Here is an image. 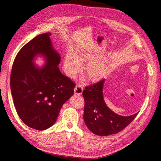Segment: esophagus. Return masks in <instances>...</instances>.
I'll use <instances>...</instances> for the list:
<instances>
[{
    "label": "esophagus",
    "instance_id": "esophagus-1",
    "mask_svg": "<svg viewBox=\"0 0 161 161\" xmlns=\"http://www.w3.org/2000/svg\"><path fill=\"white\" fill-rule=\"evenodd\" d=\"M83 92V87L80 85H77L74 88V93L75 94L81 95Z\"/></svg>",
    "mask_w": 161,
    "mask_h": 161
}]
</instances>
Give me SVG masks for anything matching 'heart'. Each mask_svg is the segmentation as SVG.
<instances>
[{"label": "heart", "mask_w": 161, "mask_h": 161, "mask_svg": "<svg viewBox=\"0 0 161 161\" xmlns=\"http://www.w3.org/2000/svg\"><path fill=\"white\" fill-rule=\"evenodd\" d=\"M96 57L89 53L80 52L67 54L64 59V69L70 77L74 76L81 69V65L89 62L85 67V74L89 80L97 81L104 77L108 70L106 64L99 61H95Z\"/></svg>", "instance_id": "obj_1"}]
</instances>
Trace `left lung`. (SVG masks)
Returning a JSON list of instances; mask_svg holds the SVG:
<instances>
[{"label": "left lung", "mask_w": 161, "mask_h": 161, "mask_svg": "<svg viewBox=\"0 0 161 161\" xmlns=\"http://www.w3.org/2000/svg\"><path fill=\"white\" fill-rule=\"evenodd\" d=\"M105 79L86 87L84 120L90 130L98 136H108L122 131L137 116H124L114 112L106 104L103 96Z\"/></svg>", "instance_id": "1"}]
</instances>
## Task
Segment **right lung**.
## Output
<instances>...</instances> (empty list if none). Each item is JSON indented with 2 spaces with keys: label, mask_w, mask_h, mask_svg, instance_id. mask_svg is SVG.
Instances as JSON below:
<instances>
[{
  "label": "right lung",
  "mask_w": 161,
  "mask_h": 161,
  "mask_svg": "<svg viewBox=\"0 0 161 161\" xmlns=\"http://www.w3.org/2000/svg\"><path fill=\"white\" fill-rule=\"evenodd\" d=\"M50 35H37L23 47L14 59L11 75V94L18 115L26 125L38 130L53 125L75 87L74 83L61 73V57ZM38 56L46 61L41 67L34 62Z\"/></svg>",
  "instance_id": "obj_1"
}]
</instances>
